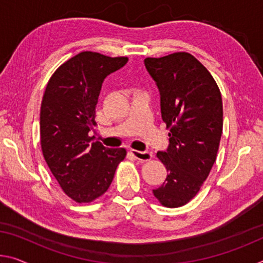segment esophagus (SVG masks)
I'll return each mask as SVG.
<instances>
[{"mask_svg":"<svg viewBox=\"0 0 263 263\" xmlns=\"http://www.w3.org/2000/svg\"><path fill=\"white\" fill-rule=\"evenodd\" d=\"M131 154L136 158L137 160H139L141 162L151 160L153 157V154L151 152H147V151L141 152V151H137V149H131Z\"/></svg>","mask_w":263,"mask_h":263,"instance_id":"34e87169","label":"esophagus"}]
</instances>
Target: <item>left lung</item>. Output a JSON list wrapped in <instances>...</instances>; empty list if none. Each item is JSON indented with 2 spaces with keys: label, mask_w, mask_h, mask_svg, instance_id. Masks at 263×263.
<instances>
[{
  "label": "left lung",
  "mask_w": 263,
  "mask_h": 263,
  "mask_svg": "<svg viewBox=\"0 0 263 263\" xmlns=\"http://www.w3.org/2000/svg\"><path fill=\"white\" fill-rule=\"evenodd\" d=\"M144 62L160 91L161 117L170 130L167 151L157 153L167 177L153 195L162 206L180 207L198 194L216 159L223 125L221 92L189 52Z\"/></svg>",
  "instance_id": "obj_1"
}]
</instances>
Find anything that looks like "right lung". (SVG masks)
I'll return each mask as SVG.
<instances>
[{"mask_svg":"<svg viewBox=\"0 0 263 263\" xmlns=\"http://www.w3.org/2000/svg\"><path fill=\"white\" fill-rule=\"evenodd\" d=\"M127 57L82 51L50 77L40 114L42 153L61 189L78 203H90L114 180L125 148L93 141L96 105L104 78L126 64Z\"/></svg>","mask_w":263,"mask_h":263,"instance_id":"right-lung-1","label":"right lung"}]
</instances>
